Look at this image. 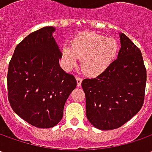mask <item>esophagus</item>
I'll return each instance as SVG.
<instances>
[{
	"label": "esophagus",
	"mask_w": 152,
	"mask_h": 152,
	"mask_svg": "<svg viewBox=\"0 0 152 152\" xmlns=\"http://www.w3.org/2000/svg\"><path fill=\"white\" fill-rule=\"evenodd\" d=\"M82 80H83V79H81V78H79V77H76V81H77V85H78V87H80V86H81Z\"/></svg>",
	"instance_id": "obj_1"
}]
</instances>
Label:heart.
Segmentation results:
<instances>
[{
  "label": "heart",
  "instance_id": "obj_1",
  "mask_svg": "<svg viewBox=\"0 0 152 152\" xmlns=\"http://www.w3.org/2000/svg\"><path fill=\"white\" fill-rule=\"evenodd\" d=\"M118 50L117 41L95 33L85 32L77 35L70 44L62 46L61 60L63 67L69 71L82 59L83 71L90 77L105 73L113 64Z\"/></svg>",
  "mask_w": 152,
  "mask_h": 152
}]
</instances>
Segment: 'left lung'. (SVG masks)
Wrapping results in <instances>:
<instances>
[{"label": "left lung", "instance_id": "left-lung-1", "mask_svg": "<svg viewBox=\"0 0 152 152\" xmlns=\"http://www.w3.org/2000/svg\"><path fill=\"white\" fill-rule=\"evenodd\" d=\"M121 47L117 60L96 79H85L82 88L86 117L95 128L112 130L138 113L144 102L146 69L141 51L124 34H118Z\"/></svg>", "mask_w": 152, "mask_h": 152}]
</instances>
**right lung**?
Returning a JSON list of instances; mask_svg holds the SVG:
<instances>
[{"label": "right lung", "mask_w": 152, "mask_h": 152, "mask_svg": "<svg viewBox=\"0 0 152 152\" xmlns=\"http://www.w3.org/2000/svg\"><path fill=\"white\" fill-rule=\"evenodd\" d=\"M47 26L29 34L16 46L7 73L10 105L29 124L49 129L62 118L66 101L76 88L73 75L59 65L61 50Z\"/></svg>", "instance_id": "add662e5"}]
</instances>
